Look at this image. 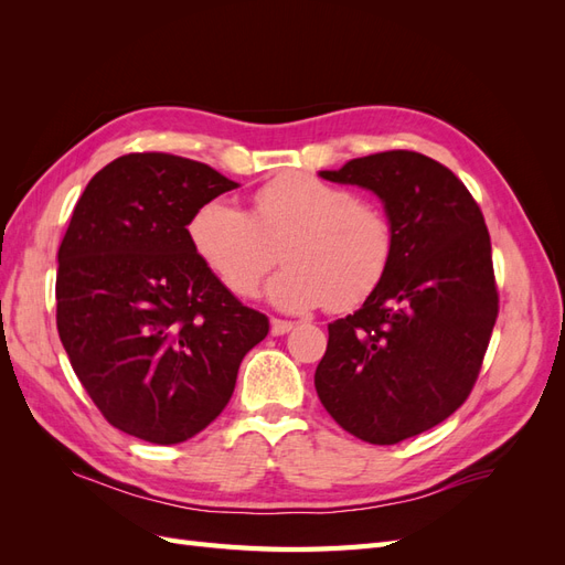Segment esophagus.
Here are the masks:
<instances>
[{"instance_id": "34e87169", "label": "esophagus", "mask_w": 565, "mask_h": 565, "mask_svg": "<svg viewBox=\"0 0 565 565\" xmlns=\"http://www.w3.org/2000/svg\"><path fill=\"white\" fill-rule=\"evenodd\" d=\"M292 328H295V322H289V320H280V318H273V320H270V334H273V337L287 334Z\"/></svg>"}]
</instances>
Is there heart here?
<instances>
[{"label": "heart", "instance_id": "heart-1", "mask_svg": "<svg viewBox=\"0 0 565 565\" xmlns=\"http://www.w3.org/2000/svg\"><path fill=\"white\" fill-rule=\"evenodd\" d=\"M193 254L237 297H254L280 245L287 264L266 287L280 311L363 303L386 276L396 249L377 204L311 174H282L254 193L252 212L226 198L204 200L185 224Z\"/></svg>", "mask_w": 565, "mask_h": 565}]
</instances>
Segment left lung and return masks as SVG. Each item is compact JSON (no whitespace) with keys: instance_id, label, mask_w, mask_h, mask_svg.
Returning a JSON list of instances; mask_svg holds the SVG:
<instances>
[{"instance_id":"1","label":"left lung","mask_w":565,"mask_h":565,"mask_svg":"<svg viewBox=\"0 0 565 565\" xmlns=\"http://www.w3.org/2000/svg\"><path fill=\"white\" fill-rule=\"evenodd\" d=\"M320 177L377 195L396 249L361 309L328 324L316 391L341 429L393 446L473 388L500 301L490 235L467 185L422 152H374Z\"/></svg>"}]
</instances>
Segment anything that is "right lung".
Returning <instances> with one entry per match:
<instances>
[{
  "instance_id": "1",
  "label": "right lung",
  "mask_w": 565,
  "mask_h": 565,
  "mask_svg": "<svg viewBox=\"0 0 565 565\" xmlns=\"http://www.w3.org/2000/svg\"><path fill=\"white\" fill-rule=\"evenodd\" d=\"M237 188L167 152H131L84 188L58 247L56 324L82 386L115 429L174 446L233 396L268 318L193 254L185 224Z\"/></svg>"
}]
</instances>
